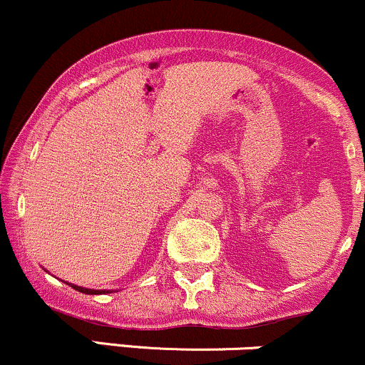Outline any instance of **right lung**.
<instances>
[{
	"instance_id": "obj_1",
	"label": "right lung",
	"mask_w": 365,
	"mask_h": 365,
	"mask_svg": "<svg viewBox=\"0 0 365 365\" xmlns=\"http://www.w3.org/2000/svg\"><path fill=\"white\" fill-rule=\"evenodd\" d=\"M72 288H75V290H77V292L87 293V295H98V293H103L101 290H89V288H82V287H77V284H72Z\"/></svg>"
}]
</instances>
